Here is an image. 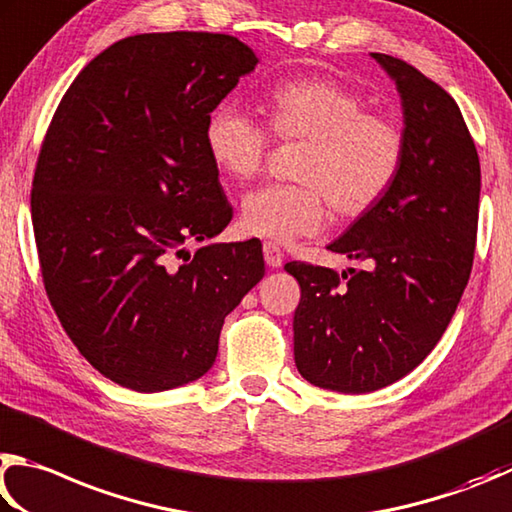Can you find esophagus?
<instances>
[{
    "label": "esophagus",
    "mask_w": 512,
    "mask_h": 512,
    "mask_svg": "<svg viewBox=\"0 0 512 512\" xmlns=\"http://www.w3.org/2000/svg\"><path fill=\"white\" fill-rule=\"evenodd\" d=\"M263 256H265V263L270 267H281L283 265V251L279 245H274V242H265L263 245Z\"/></svg>",
    "instance_id": "obj_1"
}]
</instances>
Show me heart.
Returning <instances> with one entry per match:
<instances>
[{
  "label": "heart",
  "mask_w": 512,
  "mask_h": 512,
  "mask_svg": "<svg viewBox=\"0 0 512 512\" xmlns=\"http://www.w3.org/2000/svg\"><path fill=\"white\" fill-rule=\"evenodd\" d=\"M265 112L276 137L306 141L294 168L301 182L247 193L240 209L247 233L274 242L312 236L328 204L339 218H357L396 182L405 137L396 123L366 112L353 89L319 76L285 80L267 94ZM204 146L220 173L249 179L265 164L270 132L236 103H220L206 119Z\"/></svg>",
  "instance_id": "1"
}]
</instances>
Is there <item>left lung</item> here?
I'll return each instance as SVG.
<instances>
[{
	"instance_id": "obj_1",
	"label": "left lung",
	"mask_w": 512,
	"mask_h": 512,
	"mask_svg": "<svg viewBox=\"0 0 512 512\" xmlns=\"http://www.w3.org/2000/svg\"><path fill=\"white\" fill-rule=\"evenodd\" d=\"M371 58L396 83L405 159L389 193L328 245L366 270L288 263L301 285L294 362L310 384L371 393L432 353L468 285L481 166L454 98L387 53Z\"/></svg>"
}]
</instances>
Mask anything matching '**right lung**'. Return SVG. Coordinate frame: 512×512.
Instances as JSON below:
<instances>
[{"mask_svg":"<svg viewBox=\"0 0 512 512\" xmlns=\"http://www.w3.org/2000/svg\"><path fill=\"white\" fill-rule=\"evenodd\" d=\"M258 62L224 33L130 35L53 114L31 193L44 288L80 355L125 389L202 378L224 317L265 276L256 238L186 251L231 222L204 125Z\"/></svg>","mask_w":512,"mask_h":512,"instance_id":"1","label":"right lung"}]
</instances>
